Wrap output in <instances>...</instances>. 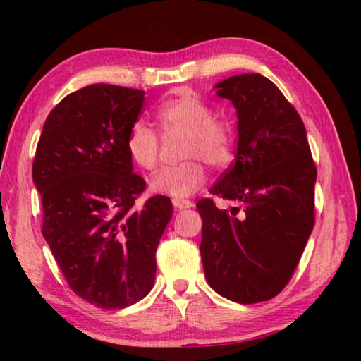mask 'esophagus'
<instances>
[{
  "instance_id": "1",
  "label": "esophagus",
  "mask_w": 361,
  "mask_h": 361,
  "mask_svg": "<svg viewBox=\"0 0 361 361\" xmlns=\"http://www.w3.org/2000/svg\"><path fill=\"white\" fill-rule=\"evenodd\" d=\"M173 207L176 210H186V209H191L194 207V204L191 200H183V199H173Z\"/></svg>"
}]
</instances>
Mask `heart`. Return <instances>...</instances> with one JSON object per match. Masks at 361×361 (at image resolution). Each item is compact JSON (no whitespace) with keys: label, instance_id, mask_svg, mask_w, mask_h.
Returning a JSON list of instances; mask_svg holds the SVG:
<instances>
[{"label":"heart","instance_id":"obj_1","mask_svg":"<svg viewBox=\"0 0 361 361\" xmlns=\"http://www.w3.org/2000/svg\"><path fill=\"white\" fill-rule=\"evenodd\" d=\"M164 132H185L181 156L189 157L178 166L164 167L151 178V189L173 199H185L202 188L207 173L204 161L221 167L232 156V138L228 126L213 118L212 108L191 92H181L164 100L156 109ZM132 162L143 170H152L159 159V138L151 126L133 122L126 140Z\"/></svg>","mask_w":361,"mask_h":361}]
</instances>
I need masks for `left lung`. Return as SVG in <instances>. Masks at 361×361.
Segmentation results:
<instances>
[{
	"instance_id": "1",
	"label": "left lung",
	"mask_w": 361,
	"mask_h": 361,
	"mask_svg": "<svg viewBox=\"0 0 361 361\" xmlns=\"http://www.w3.org/2000/svg\"><path fill=\"white\" fill-rule=\"evenodd\" d=\"M215 89L235 108L239 140L234 164L210 194L240 209L219 210L210 199L195 205L204 272L223 298L262 302L290 282L314 229L317 169L302 119L272 81L245 73Z\"/></svg>"
}]
</instances>
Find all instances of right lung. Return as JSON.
Returning a JSON list of instances; mask_svg holds the SVG:
<instances>
[{"mask_svg": "<svg viewBox=\"0 0 361 361\" xmlns=\"http://www.w3.org/2000/svg\"><path fill=\"white\" fill-rule=\"evenodd\" d=\"M145 90L92 84L49 113L33 161L42 235L70 288L102 309L143 299L156 279V250L172 200L133 204L145 180L133 173L126 140Z\"/></svg>", "mask_w": 361, "mask_h": 361, "instance_id": "1", "label": "right lung"}]
</instances>
